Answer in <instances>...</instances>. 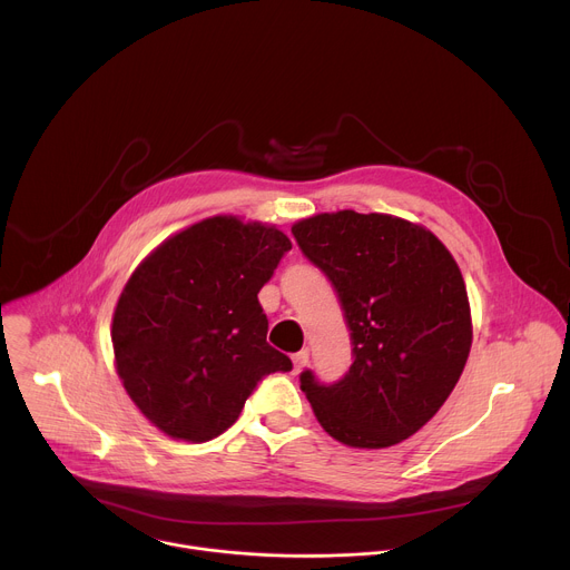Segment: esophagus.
Listing matches in <instances>:
<instances>
[{
	"label": "esophagus",
	"mask_w": 570,
	"mask_h": 570,
	"mask_svg": "<svg viewBox=\"0 0 570 570\" xmlns=\"http://www.w3.org/2000/svg\"><path fill=\"white\" fill-rule=\"evenodd\" d=\"M291 361H293V370H295V372L304 370V367H306V363H308V350H302V352L293 354V356H291Z\"/></svg>",
	"instance_id": "34e87169"
}]
</instances>
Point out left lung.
<instances>
[{
	"label": "left lung",
	"instance_id": "obj_1",
	"mask_svg": "<svg viewBox=\"0 0 570 570\" xmlns=\"http://www.w3.org/2000/svg\"><path fill=\"white\" fill-rule=\"evenodd\" d=\"M291 229L332 279L354 345L338 383L302 372L315 420L354 449L409 440L442 409L471 350V308L453 255L424 225L390 214L343 209Z\"/></svg>",
	"mask_w": 570,
	"mask_h": 570
}]
</instances>
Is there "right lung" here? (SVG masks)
Here are the masks:
<instances>
[{
	"mask_svg": "<svg viewBox=\"0 0 570 570\" xmlns=\"http://www.w3.org/2000/svg\"><path fill=\"white\" fill-rule=\"evenodd\" d=\"M288 250L275 225L220 214L161 240L132 271L112 315L115 367L155 429L214 440L266 374L293 367L266 343L257 297Z\"/></svg>",
	"mask_w": 570,
	"mask_h": 570,
	"instance_id": "obj_1",
	"label": "right lung"
}]
</instances>
